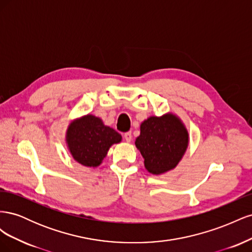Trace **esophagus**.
Here are the masks:
<instances>
[{"label": "esophagus", "instance_id": "esophagus-1", "mask_svg": "<svg viewBox=\"0 0 252 252\" xmlns=\"http://www.w3.org/2000/svg\"><path fill=\"white\" fill-rule=\"evenodd\" d=\"M124 139H125V141L126 142H130L131 141V139H132V135H131V132H126L125 134H124Z\"/></svg>", "mask_w": 252, "mask_h": 252}]
</instances>
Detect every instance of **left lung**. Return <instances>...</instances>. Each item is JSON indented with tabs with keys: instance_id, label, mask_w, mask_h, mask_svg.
<instances>
[{
	"instance_id": "left-lung-1",
	"label": "left lung",
	"mask_w": 252,
	"mask_h": 252,
	"mask_svg": "<svg viewBox=\"0 0 252 252\" xmlns=\"http://www.w3.org/2000/svg\"><path fill=\"white\" fill-rule=\"evenodd\" d=\"M140 130L135 147L144 158L146 170L159 175L174 169L189 145L188 130L183 121L172 112L151 116L142 122Z\"/></svg>"
}]
</instances>
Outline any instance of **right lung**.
I'll return each mask as SVG.
<instances>
[{"mask_svg":"<svg viewBox=\"0 0 252 252\" xmlns=\"http://www.w3.org/2000/svg\"><path fill=\"white\" fill-rule=\"evenodd\" d=\"M65 141L75 162L95 168L103 163L112 145L121 143L122 135L105 125L101 118L88 113L70 122Z\"/></svg>","mask_w":252,"mask_h":252,"instance_id":"obj_1","label":"right lung"}]
</instances>
